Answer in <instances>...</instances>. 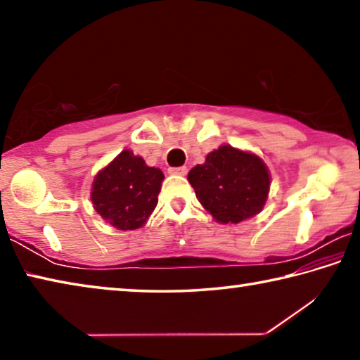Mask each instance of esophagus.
Returning <instances> with one entry per match:
<instances>
[{
    "label": "esophagus",
    "instance_id": "obj_1",
    "mask_svg": "<svg viewBox=\"0 0 360 360\" xmlns=\"http://www.w3.org/2000/svg\"><path fill=\"white\" fill-rule=\"evenodd\" d=\"M169 173L184 176V174H187V167H173V168H169Z\"/></svg>",
    "mask_w": 360,
    "mask_h": 360
}]
</instances>
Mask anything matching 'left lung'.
Wrapping results in <instances>:
<instances>
[{"label":"left lung","mask_w":360,"mask_h":360,"mask_svg":"<svg viewBox=\"0 0 360 360\" xmlns=\"http://www.w3.org/2000/svg\"><path fill=\"white\" fill-rule=\"evenodd\" d=\"M187 178L200 203L221 224H238L257 214L270 188L262 158L227 144L210 152Z\"/></svg>","instance_id":"8db88e82"}]
</instances>
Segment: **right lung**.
Masks as SVG:
<instances>
[{
	"instance_id": "1",
	"label": "right lung",
	"mask_w": 360,
	"mask_h": 360,
	"mask_svg": "<svg viewBox=\"0 0 360 360\" xmlns=\"http://www.w3.org/2000/svg\"><path fill=\"white\" fill-rule=\"evenodd\" d=\"M165 176L131 150H122L96 174L92 202L98 214L119 230H135L148 221Z\"/></svg>"
}]
</instances>
